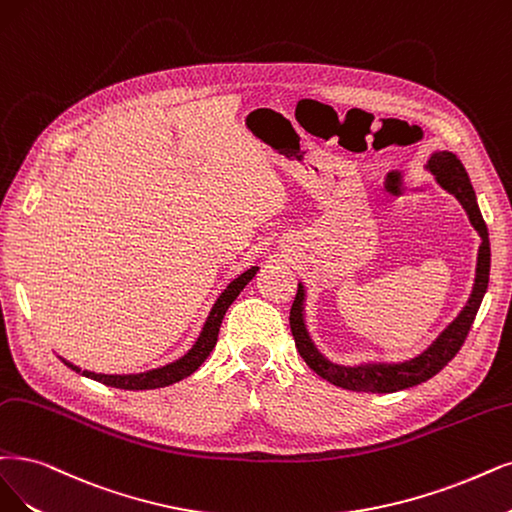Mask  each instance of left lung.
Segmentation results:
<instances>
[{
    "mask_svg": "<svg viewBox=\"0 0 512 512\" xmlns=\"http://www.w3.org/2000/svg\"><path fill=\"white\" fill-rule=\"evenodd\" d=\"M424 168L430 170L434 179H437V183L445 189L447 194H451L462 204L470 225L475 227L481 238V246L477 253L475 285H472L470 297L466 301V306L460 310V314L453 318L451 323L437 335V339H434V342L418 356L407 358V361H399V363L367 361L358 365H339V363H333L331 358H327L312 342L306 327V287L304 282H299L291 316H289L295 346L301 358L306 361V365L333 386H342L356 392L388 394V392H399L430 380L432 375H437L451 361V358L458 354L472 327V320H475L479 312L483 295L489 285L491 251H489L487 225L483 221V215L477 204V194L475 189H472L464 164L456 158V154H451V151H432Z\"/></svg>",
    "mask_w": 512,
    "mask_h": 512,
    "instance_id": "left-lung-1",
    "label": "left lung"
}]
</instances>
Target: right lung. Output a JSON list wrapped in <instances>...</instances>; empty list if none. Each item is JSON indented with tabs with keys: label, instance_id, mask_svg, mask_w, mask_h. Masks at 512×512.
Segmentation results:
<instances>
[{
	"label": "right lung",
	"instance_id": "right-lung-1",
	"mask_svg": "<svg viewBox=\"0 0 512 512\" xmlns=\"http://www.w3.org/2000/svg\"><path fill=\"white\" fill-rule=\"evenodd\" d=\"M259 272L257 266H251L249 270H244L242 274H238L230 285H227L221 295L217 297V301L213 304L211 312H208L206 320H204V327L198 335V339L194 342V346L189 348L183 356H179L177 361L173 363H166L162 367L156 369H149V371H141V373H94V371H82L80 367H75L73 363L65 361L63 356H59L61 361L71 367L73 371H78L94 382H101L105 386L111 388H120V390H154V388H164L170 386L175 382L185 380L187 375H192L204 361L206 356L213 352L215 344H217V335H219V327H221V320L227 312V308L232 306V301L240 295V291L249 285L253 280V276Z\"/></svg>",
	"mask_w": 512,
	"mask_h": 512
}]
</instances>
